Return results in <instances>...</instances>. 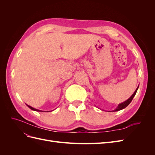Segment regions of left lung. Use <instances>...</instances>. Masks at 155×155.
I'll return each instance as SVG.
<instances>
[{"mask_svg":"<svg viewBox=\"0 0 155 155\" xmlns=\"http://www.w3.org/2000/svg\"><path fill=\"white\" fill-rule=\"evenodd\" d=\"M138 87H139V85H138ZM138 87H137V89H136L135 92H134L133 94L130 97V98H129V99H128L127 100V101H125L123 102L122 104H120L118 106V107H117L116 109L114 110H113V112H114V111H118V110H121V109H124V108H125L126 107H127V106L129 105L131 101H132V100H133V97H134V96H135V94H136V93H137V90H138Z\"/></svg>","mask_w":155,"mask_h":155,"instance_id":"obj_1","label":"left lung"}]
</instances>
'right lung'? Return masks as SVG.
Here are the masks:
<instances>
[{"mask_svg":"<svg viewBox=\"0 0 155 155\" xmlns=\"http://www.w3.org/2000/svg\"><path fill=\"white\" fill-rule=\"evenodd\" d=\"M27 106L30 109H31V110H35V111H39V112H43V111H42V110H38V109H34V108H33V107H31V106H30V105H27Z\"/></svg>","mask_w":155,"mask_h":155,"instance_id":"obj_1","label":"right lung"}]
</instances>
